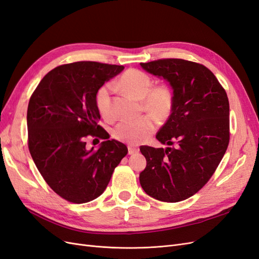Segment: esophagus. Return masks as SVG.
I'll use <instances>...</instances> for the list:
<instances>
[{"label": "esophagus", "mask_w": 259, "mask_h": 259, "mask_svg": "<svg viewBox=\"0 0 259 259\" xmlns=\"http://www.w3.org/2000/svg\"><path fill=\"white\" fill-rule=\"evenodd\" d=\"M127 149H128V154H134V153H137L139 151L138 148H134L132 146H128Z\"/></svg>", "instance_id": "34e87169"}]
</instances>
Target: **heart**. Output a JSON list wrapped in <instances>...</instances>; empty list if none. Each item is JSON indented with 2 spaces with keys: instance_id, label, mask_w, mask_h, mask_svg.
<instances>
[{
  "instance_id": "1",
  "label": "heart",
  "mask_w": 259,
  "mask_h": 259,
  "mask_svg": "<svg viewBox=\"0 0 259 259\" xmlns=\"http://www.w3.org/2000/svg\"><path fill=\"white\" fill-rule=\"evenodd\" d=\"M117 88L142 100L145 111L151 113L155 119L164 120L170 114L174 98L170 90L165 85L152 88L153 82L147 73L136 69L125 71L115 83ZM111 85H104L96 95V106L99 113L105 119H110ZM155 130V121L150 114L140 116L135 120H124L113 130V137L130 146H136L145 142Z\"/></svg>"
}]
</instances>
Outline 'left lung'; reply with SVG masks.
<instances>
[{"mask_svg": "<svg viewBox=\"0 0 259 259\" xmlns=\"http://www.w3.org/2000/svg\"><path fill=\"white\" fill-rule=\"evenodd\" d=\"M142 68L168 82L174 104L156 134L165 149L143 146L139 174L145 192L163 202L192 197L214 174L229 144V101L213 72L184 59H160ZM177 143L175 147L169 146Z\"/></svg>", "mask_w": 259, "mask_h": 259, "instance_id": "left-lung-1", "label": "left lung"}]
</instances>
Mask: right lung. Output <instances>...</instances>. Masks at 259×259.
<instances>
[{"label":"right lung","instance_id":"right-lung-1","mask_svg":"<svg viewBox=\"0 0 259 259\" xmlns=\"http://www.w3.org/2000/svg\"><path fill=\"white\" fill-rule=\"evenodd\" d=\"M123 66L77 61L53 69L37 85L27 112L28 146L45 182L61 198L86 203L106 190L127 147L98 124L99 89ZM89 135L105 139L96 151L85 148Z\"/></svg>","mask_w":259,"mask_h":259}]
</instances>
